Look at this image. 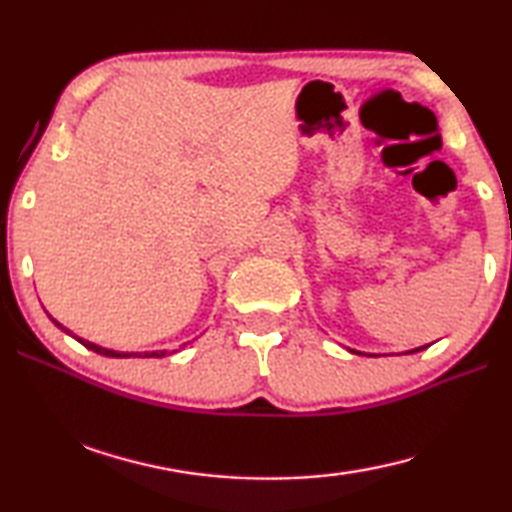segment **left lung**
<instances>
[{
  "mask_svg": "<svg viewBox=\"0 0 512 512\" xmlns=\"http://www.w3.org/2000/svg\"><path fill=\"white\" fill-rule=\"evenodd\" d=\"M424 348H427V345H422V348H415V350H409V352H406V354H413V352H420V350H424ZM350 352H354V350H350ZM357 354H361V352H357ZM368 357H372V354H368ZM375 357H377V354H375Z\"/></svg>",
  "mask_w": 512,
  "mask_h": 512,
  "instance_id": "left-lung-1",
  "label": "left lung"
}]
</instances>
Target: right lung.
<instances>
[{
  "label": "right lung",
  "mask_w": 512,
  "mask_h": 512,
  "mask_svg": "<svg viewBox=\"0 0 512 512\" xmlns=\"http://www.w3.org/2000/svg\"><path fill=\"white\" fill-rule=\"evenodd\" d=\"M51 318V316H49ZM51 323H54L56 327H60L63 329L65 334H69L72 336V339H76L79 341L81 345H85V348L88 350H92V352H97V354H103V357H115V359H131V357H137V359H146V357H155V359H160V357H167V350H153V352H117V350H108V348H101V345H97V343H90V341H85V339H81V336H76L72 329H67V327H63L58 323L56 318H51ZM176 352V350H173Z\"/></svg>",
  "instance_id": "1"
}]
</instances>
